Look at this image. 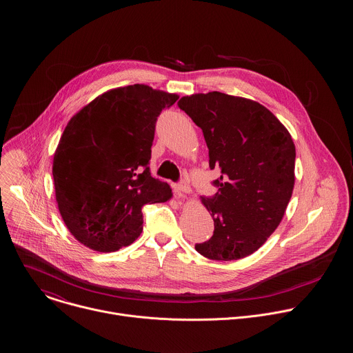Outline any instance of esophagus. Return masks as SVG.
I'll list each match as a JSON object with an SVG mask.
<instances>
[{"label":"esophagus","mask_w":353,"mask_h":353,"mask_svg":"<svg viewBox=\"0 0 353 353\" xmlns=\"http://www.w3.org/2000/svg\"><path fill=\"white\" fill-rule=\"evenodd\" d=\"M174 192H175L176 197L182 199V197H185L186 194H189L192 190H190V188H189V185H188V183L181 182V183H178V185H175V186H174Z\"/></svg>","instance_id":"obj_1"}]
</instances>
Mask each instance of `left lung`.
<instances>
[{
    "mask_svg": "<svg viewBox=\"0 0 353 353\" xmlns=\"http://www.w3.org/2000/svg\"><path fill=\"white\" fill-rule=\"evenodd\" d=\"M201 128L219 192L201 197L214 221L196 250L213 261L256 252L281 223L295 185V144L287 128L258 101L217 91L178 101Z\"/></svg>",
    "mask_w": 353,
    "mask_h": 353,
    "instance_id": "1",
    "label": "left lung"
}]
</instances>
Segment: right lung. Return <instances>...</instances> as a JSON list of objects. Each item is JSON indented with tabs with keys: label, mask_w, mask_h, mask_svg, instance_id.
Instances as JSON below:
<instances>
[{
	"label": "right lung",
	"mask_w": 353,
	"mask_h": 353,
	"mask_svg": "<svg viewBox=\"0 0 353 353\" xmlns=\"http://www.w3.org/2000/svg\"><path fill=\"white\" fill-rule=\"evenodd\" d=\"M176 94L134 84L110 90L68 122L54 152L55 200L69 232L95 252L133 243L143 206L171 200L150 172L154 123Z\"/></svg>",
	"instance_id": "1"
}]
</instances>
